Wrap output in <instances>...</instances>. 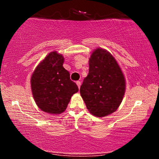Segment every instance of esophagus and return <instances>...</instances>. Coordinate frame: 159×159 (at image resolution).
<instances>
[{"label":"esophagus","mask_w":159,"mask_h":159,"mask_svg":"<svg viewBox=\"0 0 159 159\" xmlns=\"http://www.w3.org/2000/svg\"><path fill=\"white\" fill-rule=\"evenodd\" d=\"M76 84H77V85H78V88H80V87H81V81H76Z\"/></svg>","instance_id":"esophagus-1"}]
</instances>
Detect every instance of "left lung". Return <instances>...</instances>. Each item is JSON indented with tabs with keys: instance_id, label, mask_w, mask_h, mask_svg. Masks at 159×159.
I'll list each match as a JSON object with an SVG mask.
<instances>
[{
	"instance_id": "left-lung-1",
	"label": "left lung",
	"mask_w": 159,
	"mask_h": 159,
	"mask_svg": "<svg viewBox=\"0 0 159 159\" xmlns=\"http://www.w3.org/2000/svg\"><path fill=\"white\" fill-rule=\"evenodd\" d=\"M89 65L80 93L91 114L102 117L120 106L125 93V78L114 57L102 48L92 53Z\"/></svg>"
}]
</instances>
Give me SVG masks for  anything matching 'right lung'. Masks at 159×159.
Listing matches in <instances>:
<instances>
[{"instance_id": "obj_1", "label": "right lung", "mask_w": 159, "mask_h": 159, "mask_svg": "<svg viewBox=\"0 0 159 159\" xmlns=\"http://www.w3.org/2000/svg\"><path fill=\"white\" fill-rule=\"evenodd\" d=\"M64 58L51 52L37 66L31 77V90L36 105L49 114H61L72 96L78 91L77 84L63 68Z\"/></svg>"}]
</instances>
